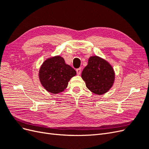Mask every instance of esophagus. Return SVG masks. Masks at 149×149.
<instances>
[{"mask_svg": "<svg viewBox=\"0 0 149 149\" xmlns=\"http://www.w3.org/2000/svg\"><path fill=\"white\" fill-rule=\"evenodd\" d=\"M76 73H77L78 75H79L81 73V68H79L76 69Z\"/></svg>", "mask_w": 149, "mask_h": 149, "instance_id": "esophagus-1", "label": "esophagus"}]
</instances>
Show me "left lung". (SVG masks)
Wrapping results in <instances>:
<instances>
[{"label": "left lung", "mask_w": 149, "mask_h": 149, "mask_svg": "<svg viewBox=\"0 0 149 149\" xmlns=\"http://www.w3.org/2000/svg\"><path fill=\"white\" fill-rule=\"evenodd\" d=\"M81 77L90 91L100 95L112 87L114 81V72L106 61L94 56L89 58Z\"/></svg>", "instance_id": "left-lung-1"}]
</instances>
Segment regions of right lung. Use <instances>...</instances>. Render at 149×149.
Returning <instances> with one entry per match:
<instances>
[{
    "instance_id": "1",
    "label": "right lung",
    "mask_w": 149,
    "mask_h": 149,
    "mask_svg": "<svg viewBox=\"0 0 149 149\" xmlns=\"http://www.w3.org/2000/svg\"><path fill=\"white\" fill-rule=\"evenodd\" d=\"M76 74V71L65 63L63 58L57 56L43 63L40 69L39 78L48 92L57 94L64 91L70 79Z\"/></svg>"
}]
</instances>
